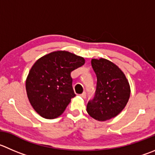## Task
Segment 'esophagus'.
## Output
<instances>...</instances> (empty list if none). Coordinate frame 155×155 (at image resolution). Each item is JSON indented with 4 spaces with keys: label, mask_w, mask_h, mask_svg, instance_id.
<instances>
[{
    "label": "esophagus",
    "mask_w": 155,
    "mask_h": 155,
    "mask_svg": "<svg viewBox=\"0 0 155 155\" xmlns=\"http://www.w3.org/2000/svg\"><path fill=\"white\" fill-rule=\"evenodd\" d=\"M80 96L82 97H83V98H85L86 97V92H83L82 94H80Z\"/></svg>",
    "instance_id": "obj_1"
}]
</instances>
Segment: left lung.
<instances>
[{"instance_id": "8db88e82", "label": "left lung", "mask_w": 155, "mask_h": 155, "mask_svg": "<svg viewBox=\"0 0 155 155\" xmlns=\"http://www.w3.org/2000/svg\"><path fill=\"white\" fill-rule=\"evenodd\" d=\"M91 67L97 76V85L94 97L87 104V112L97 120H107L118 115L127 105L130 85L119 67L107 60L92 59Z\"/></svg>"}]
</instances>
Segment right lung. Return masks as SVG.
Returning <instances> with one entry per match:
<instances>
[{"label": "right lung", "mask_w": 155, "mask_h": 155, "mask_svg": "<svg viewBox=\"0 0 155 155\" xmlns=\"http://www.w3.org/2000/svg\"><path fill=\"white\" fill-rule=\"evenodd\" d=\"M85 64L82 57L55 51L38 60L25 82L27 95L35 110L46 119L64 113L76 94L71 73Z\"/></svg>", "instance_id": "add662e5"}]
</instances>
